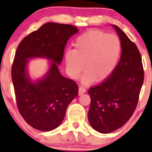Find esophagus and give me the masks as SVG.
<instances>
[{
    "mask_svg": "<svg viewBox=\"0 0 152 152\" xmlns=\"http://www.w3.org/2000/svg\"><path fill=\"white\" fill-rule=\"evenodd\" d=\"M86 92V90L85 88H84V87H79V95L80 96V95L83 94V93H85Z\"/></svg>",
    "mask_w": 152,
    "mask_h": 152,
    "instance_id": "obj_1",
    "label": "esophagus"
}]
</instances>
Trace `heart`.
<instances>
[{
  "label": "heart",
  "instance_id": "heart-1",
  "mask_svg": "<svg viewBox=\"0 0 152 152\" xmlns=\"http://www.w3.org/2000/svg\"><path fill=\"white\" fill-rule=\"evenodd\" d=\"M73 50L65 52L67 71L76 79L84 70L82 82H102L108 79L118 65L121 51L118 37L101 30H90L76 38Z\"/></svg>",
  "mask_w": 152,
  "mask_h": 152
}]
</instances>
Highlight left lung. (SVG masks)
I'll list each match as a JSON object with an SVG mask.
<instances>
[{
  "label": "left lung",
  "mask_w": 152,
  "mask_h": 152,
  "mask_svg": "<svg viewBox=\"0 0 152 152\" xmlns=\"http://www.w3.org/2000/svg\"><path fill=\"white\" fill-rule=\"evenodd\" d=\"M122 52L110 77L88 90L90 96L88 119L94 129L110 133L121 128L135 110L143 83L141 55L137 45L117 26Z\"/></svg>",
  "instance_id": "left-lung-1"
}]
</instances>
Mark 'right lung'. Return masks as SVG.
<instances>
[{
	"label": "right lung",
	"mask_w": 152,
	"mask_h": 152,
	"mask_svg": "<svg viewBox=\"0 0 152 152\" xmlns=\"http://www.w3.org/2000/svg\"><path fill=\"white\" fill-rule=\"evenodd\" d=\"M78 31L70 24L47 23L18 45L12 67L16 103L21 116L36 129L47 132L59 126L67 106L77 96L78 85L60 74L58 65L67 40ZM32 57L53 61L45 78L36 83L29 79L25 70L28 59Z\"/></svg>",
	"instance_id": "1"
}]
</instances>
